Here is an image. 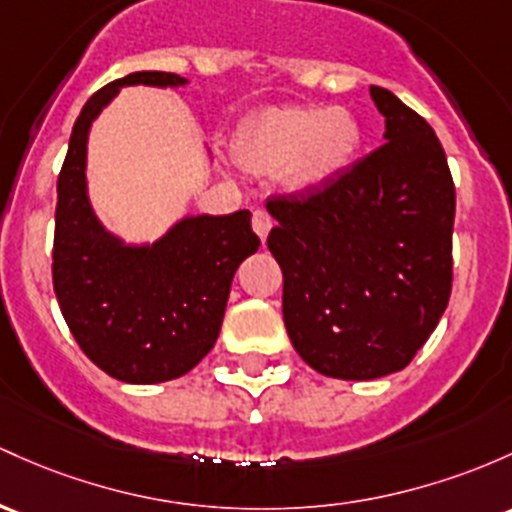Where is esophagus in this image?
I'll return each mask as SVG.
<instances>
[{
    "label": "esophagus",
    "instance_id": "obj_1",
    "mask_svg": "<svg viewBox=\"0 0 512 512\" xmlns=\"http://www.w3.org/2000/svg\"><path fill=\"white\" fill-rule=\"evenodd\" d=\"M272 226H274L272 216H269L265 209H255V213H252V228H255V233L260 235L262 240H267V235H269V230H272Z\"/></svg>",
    "mask_w": 512,
    "mask_h": 512
}]
</instances>
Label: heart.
<instances>
[{
	"label": "heart",
	"mask_w": 512,
	"mask_h": 512,
	"mask_svg": "<svg viewBox=\"0 0 512 512\" xmlns=\"http://www.w3.org/2000/svg\"><path fill=\"white\" fill-rule=\"evenodd\" d=\"M357 121L342 109H291L269 114L252 128L245 153L262 167L296 162L303 184H320L345 170L359 148Z\"/></svg>",
	"instance_id": "obj_1"
}]
</instances>
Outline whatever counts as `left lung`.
<instances>
[{"mask_svg":"<svg viewBox=\"0 0 512 512\" xmlns=\"http://www.w3.org/2000/svg\"><path fill=\"white\" fill-rule=\"evenodd\" d=\"M369 92L386 143L323 187L267 201L286 333L308 367L345 381L408 367L452 294L457 194L445 150L389 89Z\"/></svg>","mask_w":512,"mask_h":512,"instance_id":"left-lung-1","label":"left lung"}]
</instances>
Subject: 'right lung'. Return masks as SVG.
<instances>
[{
    "mask_svg": "<svg viewBox=\"0 0 512 512\" xmlns=\"http://www.w3.org/2000/svg\"><path fill=\"white\" fill-rule=\"evenodd\" d=\"M174 72H133L84 104L58 174L53 289L77 345L126 384L187 374L221 330L235 269L257 252L250 211L184 218L150 247H126L106 233L87 201V133L126 84L177 87Z\"/></svg>",
    "mask_w": 512,
    "mask_h": 512,
    "instance_id": "1",
    "label": "right lung"
}]
</instances>
